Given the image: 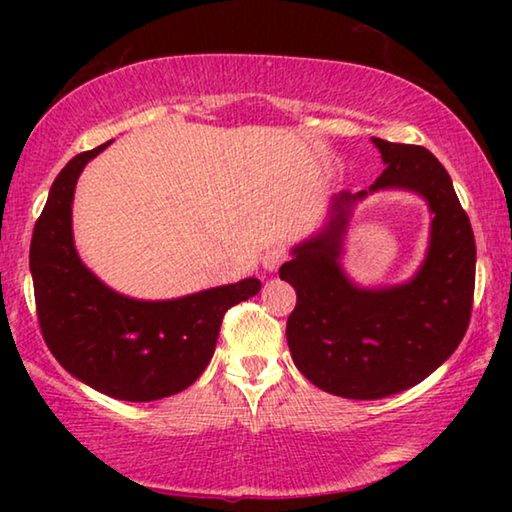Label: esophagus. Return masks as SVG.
Wrapping results in <instances>:
<instances>
[{"instance_id":"34e87169","label":"esophagus","mask_w":512,"mask_h":512,"mask_svg":"<svg viewBox=\"0 0 512 512\" xmlns=\"http://www.w3.org/2000/svg\"><path fill=\"white\" fill-rule=\"evenodd\" d=\"M287 250L284 248H268L266 253H264V257H262V264H264V268L266 271H277V268L282 266V262H287Z\"/></svg>"}]
</instances>
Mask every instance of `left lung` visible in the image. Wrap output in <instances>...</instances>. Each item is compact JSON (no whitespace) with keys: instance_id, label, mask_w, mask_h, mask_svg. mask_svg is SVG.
Listing matches in <instances>:
<instances>
[{"instance_id":"8db88e82","label":"left lung","mask_w":512,"mask_h":512,"mask_svg":"<svg viewBox=\"0 0 512 512\" xmlns=\"http://www.w3.org/2000/svg\"><path fill=\"white\" fill-rule=\"evenodd\" d=\"M372 142L386 162L375 185L336 196L327 230L280 268L298 296L287 320L293 363L311 384L348 400H379L429 377L463 341L474 300V232L449 173L424 146ZM388 186L430 201V253L402 288L357 290L338 266L342 230L352 202Z\"/></svg>"}]
</instances>
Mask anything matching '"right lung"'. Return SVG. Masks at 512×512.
Segmentation results:
<instances>
[{
	"instance_id": "right-lung-1",
	"label": "right lung",
	"mask_w": 512,
	"mask_h": 512,
	"mask_svg": "<svg viewBox=\"0 0 512 512\" xmlns=\"http://www.w3.org/2000/svg\"><path fill=\"white\" fill-rule=\"evenodd\" d=\"M110 144V142H108ZM65 164L33 228L29 266L42 339L69 375L126 402H153L192 386L210 363L225 311L262 289L255 277L194 296L144 302L119 296L76 255L74 187L94 155Z\"/></svg>"
}]
</instances>
